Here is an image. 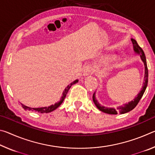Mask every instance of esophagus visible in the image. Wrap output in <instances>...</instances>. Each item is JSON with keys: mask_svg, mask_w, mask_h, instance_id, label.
<instances>
[{"mask_svg": "<svg viewBox=\"0 0 155 155\" xmlns=\"http://www.w3.org/2000/svg\"><path fill=\"white\" fill-rule=\"evenodd\" d=\"M93 72V68L91 66V65H87L84 68L83 71V76L85 77V76H87L89 74H90L91 73H92Z\"/></svg>", "mask_w": 155, "mask_h": 155, "instance_id": "34e87169", "label": "esophagus"}]
</instances>
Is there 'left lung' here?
Here are the masks:
<instances>
[{"mask_svg":"<svg viewBox=\"0 0 155 155\" xmlns=\"http://www.w3.org/2000/svg\"><path fill=\"white\" fill-rule=\"evenodd\" d=\"M131 41H132V43L133 44V50L135 53L138 54H140L141 59L142 60V61L144 64V67H145V74H144V78H143V85L142 86V88H141V90L139 92L137 96L135 97V98L132 100V101L128 102V103H126L123 104V106H119L117 107V109L115 108H111V107H106L103 105H101L100 104L98 101H97L95 96V92L93 94V101L95 105L96 106L97 108H98L100 111H103L105 114H111V115H116L120 113V114H124L126 113H128L131 110H133L135 107L137 106L139 102H140V99L141 97L143 96V93L145 92V90L146 89L147 85H148V67H147V64H146V59L145 54L143 51V50L141 49V47L138 45L135 40L134 39H131Z\"/></svg>","mask_w":155,"mask_h":155,"instance_id":"8db88e82","label":"left lung"}]
</instances>
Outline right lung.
Instances as JSON below:
<instances>
[{
  "label": "right lung",
  "mask_w": 155,
  "mask_h": 155,
  "mask_svg": "<svg viewBox=\"0 0 155 155\" xmlns=\"http://www.w3.org/2000/svg\"><path fill=\"white\" fill-rule=\"evenodd\" d=\"M78 80H75L74 81H73L72 83H71L70 84V85H68L65 88V90L64 91V92H63V95L61 98V100H60V101L58 102V103H55L54 104H52V105L49 106V107H39V108H31V107H27L26 105H24V104L20 103L21 105L23 107V109H25V110H28V111H35V112H38V113H41V114H43V113H50L52 111H54V110H55L57 108H58V107L61 105V104L63 103V101H64V99L65 98V96H66V94L68 93V90H70V88L71 87V86L72 85H74V84L78 83Z\"/></svg>",
  "instance_id": "obj_1"
}]
</instances>
